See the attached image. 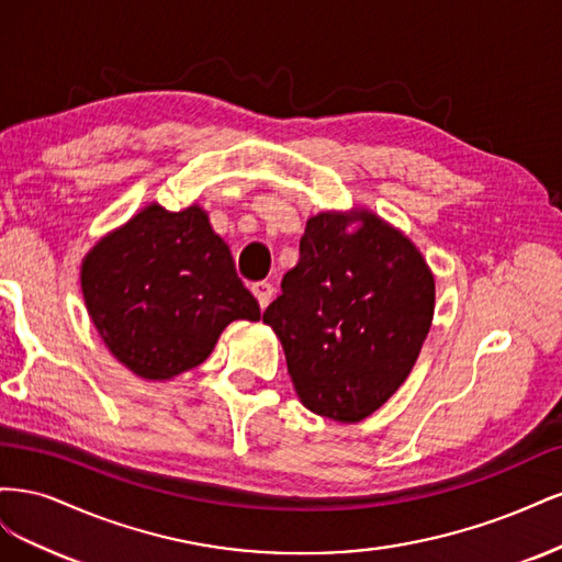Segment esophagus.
I'll list each match as a JSON object with an SVG mask.
<instances>
[{"label":"esophagus","instance_id":"34e87169","mask_svg":"<svg viewBox=\"0 0 562 562\" xmlns=\"http://www.w3.org/2000/svg\"><path fill=\"white\" fill-rule=\"evenodd\" d=\"M250 291H252V295H255V297H258V302H260V310H265L267 304L271 302V297H274V285L267 283V281L252 283V285H250Z\"/></svg>","mask_w":562,"mask_h":562}]
</instances>
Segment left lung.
<instances>
[{
  "mask_svg": "<svg viewBox=\"0 0 562 562\" xmlns=\"http://www.w3.org/2000/svg\"><path fill=\"white\" fill-rule=\"evenodd\" d=\"M434 302L431 269L403 232L366 209L328 211L307 220L300 262L262 321L281 339L302 405L356 424L411 375Z\"/></svg>",
  "mask_w": 562,
  "mask_h": 562,
  "instance_id": "1",
  "label": "left lung"
}]
</instances>
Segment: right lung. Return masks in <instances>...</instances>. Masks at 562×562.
I'll return each instance as SVG.
<instances>
[{
  "label": "right lung",
  "instance_id": "right-lung-1",
  "mask_svg": "<svg viewBox=\"0 0 562 562\" xmlns=\"http://www.w3.org/2000/svg\"><path fill=\"white\" fill-rule=\"evenodd\" d=\"M89 316L119 363L143 380H171L211 356L232 321H260L229 246L196 203H149L103 236L81 262Z\"/></svg>",
  "mask_w": 562,
  "mask_h": 562
}]
</instances>
